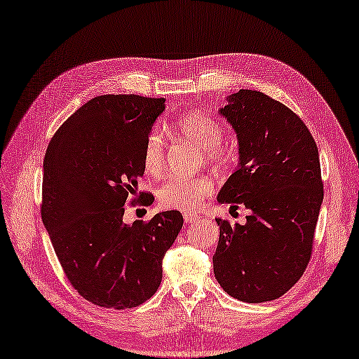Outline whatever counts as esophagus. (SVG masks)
Listing matches in <instances>:
<instances>
[{"instance_id":"34e87169","label":"esophagus","mask_w":359,"mask_h":359,"mask_svg":"<svg viewBox=\"0 0 359 359\" xmlns=\"http://www.w3.org/2000/svg\"><path fill=\"white\" fill-rule=\"evenodd\" d=\"M183 218H185V223H194V222H197L198 219V217L197 215H192V214H185L183 215Z\"/></svg>"}]
</instances>
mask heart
<instances>
[{
	"label": "heart",
	"instance_id": "1",
	"mask_svg": "<svg viewBox=\"0 0 359 359\" xmlns=\"http://www.w3.org/2000/svg\"><path fill=\"white\" fill-rule=\"evenodd\" d=\"M174 130L187 141L203 149V156L215 167H224L231 159L227 149L219 145L223 140V128L212 118L189 110L174 123ZM142 165L147 174L159 176L165 165V144L158 130L147 136L142 149ZM215 189L214 180L209 176L196 177H171L163 182L158 189V201L161 208L180 210L183 214H194L205 205Z\"/></svg>",
	"mask_w": 359,
	"mask_h": 359
}]
</instances>
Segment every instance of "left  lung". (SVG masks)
I'll use <instances>...</instances> for the list:
<instances>
[{"label": "left lung", "instance_id": "left-lung-1", "mask_svg": "<svg viewBox=\"0 0 359 359\" xmlns=\"http://www.w3.org/2000/svg\"><path fill=\"white\" fill-rule=\"evenodd\" d=\"M238 135L240 168L218 201L250 209L245 224L215 218L214 274L241 302L279 299L311 261L323 201L317 144L302 118L259 90L240 89L222 109Z\"/></svg>", "mask_w": 359, "mask_h": 359}]
</instances>
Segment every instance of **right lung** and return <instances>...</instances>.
I'll return each mask as SVG.
<instances>
[{"label": "right lung", "instance_id": "1", "mask_svg": "<svg viewBox=\"0 0 359 359\" xmlns=\"http://www.w3.org/2000/svg\"><path fill=\"white\" fill-rule=\"evenodd\" d=\"M163 101L135 94L92 98L57 128L45 153L42 222L69 283L97 306L126 309L149 300L183 226L179 210L132 226L123 222L127 203L154 200L136 188L144 144Z\"/></svg>", "mask_w": 359, "mask_h": 359}]
</instances>
